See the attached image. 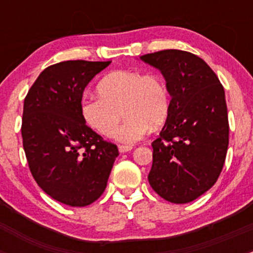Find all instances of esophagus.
<instances>
[{"label":"esophagus","instance_id":"1","mask_svg":"<svg viewBox=\"0 0 253 253\" xmlns=\"http://www.w3.org/2000/svg\"><path fill=\"white\" fill-rule=\"evenodd\" d=\"M119 150L120 153H126V152H129V150H132V147L131 145H119Z\"/></svg>","mask_w":253,"mask_h":253}]
</instances>
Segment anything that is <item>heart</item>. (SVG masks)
Here are the masks:
<instances>
[{"instance_id": "1", "label": "heart", "mask_w": 253, "mask_h": 253, "mask_svg": "<svg viewBox=\"0 0 253 253\" xmlns=\"http://www.w3.org/2000/svg\"><path fill=\"white\" fill-rule=\"evenodd\" d=\"M100 96L84 98L81 112L84 121L104 137L117 131L122 112L127 117L117 132L124 143H134L147 134L149 126H162L170 110V93L158 73L115 71L98 84Z\"/></svg>"}]
</instances>
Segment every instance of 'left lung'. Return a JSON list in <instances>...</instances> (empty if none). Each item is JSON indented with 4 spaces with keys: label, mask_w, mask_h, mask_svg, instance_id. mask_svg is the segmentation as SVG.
I'll return each instance as SVG.
<instances>
[{
    "label": "left lung",
    "mask_w": 253,
    "mask_h": 253,
    "mask_svg": "<svg viewBox=\"0 0 253 253\" xmlns=\"http://www.w3.org/2000/svg\"><path fill=\"white\" fill-rule=\"evenodd\" d=\"M167 81L170 110L159 137L152 143L148 180L171 203H188L218 180L229 145L225 93L220 81L198 56L163 50L141 56Z\"/></svg>",
    "instance_id": "obj_1"
}]
</instances>
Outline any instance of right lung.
I'll use <instances>...</instances> for the list:
<instances>
[{
	"instance_id": "add662e5",
	"label": "right lung",
	"mask_w": 253,
	"mask_h": 253,
	"mask_svg": "<svg viewBox=\"0 0 253 253\" xmlns=\"http://www.w3.org/2000/svg\"><path fill=\"white\" fill-rule=\"evenodd\" d=\"M111 61H63L45 68L24 99L22 138L33 177L45 193L84 207L105 191L117 145L86 126L82 96Z\"/></svg>"
}]
</instances>
